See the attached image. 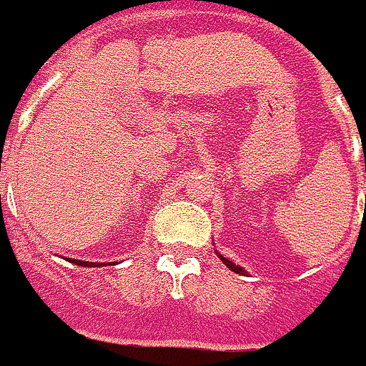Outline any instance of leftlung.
<instances>
[{"label":"left lung","mask_w":366,"mask_h":366,"mask_svg":"<svg viewBox=\"0 0 366 366\" xmlns=\"http://www.w3.org/2000/svg\"><path fill=\"white\" fill-rule=\"evenodd\" d=\"M218 257H219V260H222V262H224V264L230 269V271H234V273H238V274H246L244 269H242V267H238V264H234L232 260H228L226 257H222V254H218Z\"/></svg>","instance_id":"obj_1"}]
</instances>
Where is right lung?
<instances>
[{"label": "right lung", "mask_w": 366, "mask_h": 366, "mask_svg": "<svg viewBox=\"0 0 366 366\" xmlns=\"http://www.w3.org/2000/svg\"><path fill=\"white\" fill-rule=\"evenodd\" d=\"M71 262H75L79 267H97V262H85V260H71ZM102 264V262H99Z\"/></svg>", "instance_id": "add662e5"}]
</instances>
